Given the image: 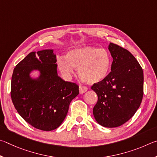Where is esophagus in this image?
<instances>
[{
	"label": "esophagus",
	"mask_w": 157,
	"mask_h": 157,
	"mask_svg": "<svg viewBox=\"0 0 157 157\" xmlns=\"http://www.w3.org/2000/svg\"><path fill=\"white\" fill-rule=\"evenodd\" d=\"M87 90V87L84 86H79V92L80 94H83V93L86 92Z\"/></svg>",
	"instance_id": "1"
}]
</instances>
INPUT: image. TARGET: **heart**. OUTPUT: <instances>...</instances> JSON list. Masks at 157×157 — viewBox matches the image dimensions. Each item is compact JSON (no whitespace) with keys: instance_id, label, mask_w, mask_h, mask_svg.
<instances>
[{"instance_id":"1","label":"heart","mask_w":157,"mask_h":157,"mask_svg":"<svg viewBox=\"0 0 157 157\" xmlns=\"http://www.w3.org/2000/svg\"><path fill=\"white\" fill-rule=\"evenodd\" d=\"M112 64L108 52L104 49L87 46L74 49L67 52L65 59L60 57L57 65L59 70L66 76L78 69L79 77L88 83H97L108 76Z\"/></svg>"}]
</instances>
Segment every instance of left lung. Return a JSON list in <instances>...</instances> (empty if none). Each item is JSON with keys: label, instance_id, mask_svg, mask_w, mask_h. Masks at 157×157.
Returning a JSON list of instances; mask_svg holds the SVG:
<instances>
[{"label": "left lung", "instance_id": "8db88e82", "mask_svg": "<svg viewBox=\"0 0 157 157\" xmlns=\"http://www.w3.org/2000/svg\"><path fill=\"white\" fill-rule=\"evenodd\" d=\"M113 61L111 71L92 90L98 96L93 114L98 124L116 128L127 122L139 109L144 95V71L127 49L116 44L109 45Z\"/></svg>", "mask_w": 157, "mask_h": 157}]
</instances>
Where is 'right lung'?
Here are the masks:
<instances>
[{
	"label": "right lung",
	"instance_id": "1",
	"mask_svg": "<svg viewBox=\"0 0 157 157\" xmlns=\"http://www.w3.org/2000/svg\"><path fill=\"white\" fill-rule=\"evenodd\" d=\"M53 50L30 52L13 69L11 97L18 114L35 128L51 131L59 127L67 114L71 101L79 93L75 83L65 81L57 75ZM38 69V79L29 72Z\"/></svg>",
	"mask_w": 157,
	"mask_h": 157
}]
</instances>
